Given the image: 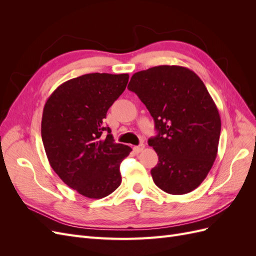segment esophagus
Returning <instances> with one entry per match:
<instances>
[{
	"mask_svg": "<svg viewBox=\"0 0 256 256\" xmlns=\"http://www.w3.org/2000/svg\"><path fill=\"white\" fill-rule=\"evenodd\" d=\"M144 144H140V145H138V146H134V150L136 152V154H138V152H141L143 150H144Z\"/></svg>",
	"mask_w": 256,
	"mask_h": 256,
	"instance_id": "obj_1",
	"label": "esophagus"
}]
</instances>
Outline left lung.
<instances>
[{
	"label": "left lung",
	"mask_w": 256,
	"mask_h": 256,
	"mask_svg": "<svg viewBox=\"0 0 256 256\" xmlns=\"http://www.w3.org/2000/svg\"><path fill=\"white\" fill-rule=\"evenodd\" d=\"M146 106L158 134L148 145L158 154L150 174L170 194H186L205 180L218 152L221 120L200 76L182 66L136 72L128 84Z\"/></svg>",
	"instance_id": "obj_1"
}]
</instances>
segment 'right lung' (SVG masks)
<instances>
[{
	"label": "right lung",
	"instance_id": "right-lung-1",
	"mask_svg": "<svg viewBox=\"0 0 256 256\" xmlns=\"http://www.w3.org/2000/svg\"><path fill=\"white\" fill-rule=\"evenodd\" d=\"M128 80V74H83L60 84L44 104L42 138L49 164L68 187L88 198H106L120 187V162L132 150L114 143L104 124Z\"/></svg>",
	"mask_w": 256,
	"mask_h": 256
}]
</instances>
